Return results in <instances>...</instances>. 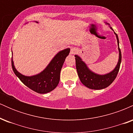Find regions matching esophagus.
<instances>
[{"instance_id": "1", "label": "esophagus", "mask_w": 133, "mask_h": 133, "mask_svg": "<svg viewBox=\"0 0 133 133\" xmlns=\"http://www.w3.org/2000/svg\"><path fill=\"white\" fill-rule=\"evenodd\" d=\"M77 49H76V48H72L71 49V52H70V54H76V52H77Z\"/></svg>"}]
</instances>
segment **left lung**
I'll return each instance as SVG.
<instances>
[{
  "mask_svg": "<svg viewBox=\"0 0 133 133\" xmlns=\"http://www.w3.org/2000/svg\"><path fill=\"white\" fill-rule=\"evenodd\" d=\"M112 30V27H111ZM116 36L119 50V60L117 64L113 71L104 75H99L93 72L88 68L84 62L82 61L81 58L77 55H75L76 70L77 74L80 79L81 82L86 86L87 88L91 89H102L107 88L114 81L118 74L119 70L120 64L121 62V52L119 46V39L117 35L114 32Z\"/></svg>",
  "mask_w": 133,
  "mask_h": 133,
  "instance_id": "left-lung-1",
  "label": "left lung"
}]
</instances>
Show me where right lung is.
Masks as SVG:
<instances>
[{"mask_svg":"<svg viewBox=\"0 0 133 133\" xmlns=\"http://www.w3.org/2000/svg\"><path fill=\"white\" fill-rule=\"evenodd\" d=\"M38 23V22H36ZM70 52V49H65L59 52L46 68L41 73L32 76L21 74L15 68L12 57V68L14 72L23 84L30 89L40 94H45L54 90L60 80V72L65 59Z\"/></svg>","mask_w":133,"mask_h":133,"instance_id":"1","label":"right lung"}]
</instances>
